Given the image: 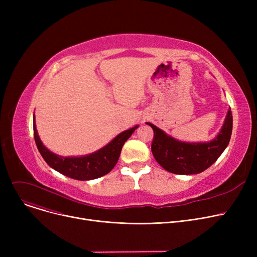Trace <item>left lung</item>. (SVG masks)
<instances>
[{"label": "left lung", "instance_id": "obj_1", "mask_svg": "<svg viewBox=\"0 0 257 257\" xmlns=\"http://www.w3.org/2000/svg\"><path fill=\"white\" fill-rule=\"evenodd\" d=\"M154 137L151 150L157 163L177 175L199 174L208 169L227 148L232 132V112L229 108L221 131L207 143H185L174 139L151 123Z\"/></svg>", "mask_w": 257, "mask_h": 257}]
</instances>
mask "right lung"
<instances>
[{
  "label": "right lung",
  "mask_w": 257,
  "mask_h": 257,
  "mask_svg": "<svg viewBox=\"0 0 257 257\" xmlns=\"http://www.w3.org/2000/svg\"><path fill=\"white\" fill-rule=\"evenodd\" d=\"M139 126H136L120 132L109 144H107L97 152L80 157H63L54 154L44 146L38 137L35 116L33 115L34 140L37 149L46 163L64 176L82 181L96 179L109 173L116 165L125 142L132 136V133Z\"/></svg>",
  "instance_id": "right-lung-1"
}]
</instances>
